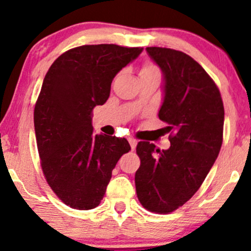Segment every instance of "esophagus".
Listing matches in <instances>:
<instances>
[{
	"instance_id": "1",
	"label": "esophagus",
	"mask_w": 251,
	"mask_h": 251,
	"mask_svg": "<svg viewBox=\"0 0 251 251\" xmlns=\"http://www.w3.org/2000/svg\"><path fill=\"white\" fill-rule=\"evenodd\" d=\"M128 143H130V146H131V149H135L136 148V146H137V141L135 140V138H128Z\"/></svg>"
}]
</instances>
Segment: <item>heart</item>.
<instances>
[{
    "label": "heart",
    "mask_w": 251,
    "mask_h": 251,
    "mask_svg": "<svg viewBox=\"0 0 251 251\" xmlns=\"http://www.w3.org/2000/svg\"><path fill=\"white\" fill-rule=\"evenodd\" d=\"M153 70H156V69L154 67H151V65H148V67L143 68V69H142V72H153Z\"/></svg>",
    "instance_id": "heart-1"
}]
</instances>
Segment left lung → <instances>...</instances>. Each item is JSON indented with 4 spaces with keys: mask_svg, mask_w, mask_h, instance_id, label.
I'll return each mask as SVG.
<instances>
[{
    "mask_svg": "<svg viewBox=\"0 0 251 251\" xmlns=\"http://www.w3.org/2000/svg\"><path fill=\"white\" fill-rule=\"evenodd\" d=\"M163 73L159 119L171 131L170 148L138 142L141 165L135 175L138 201L149 211L169 214L194 196L220 153L225 110L211 77L188 54L147 47Z\"/></svg>",
    "mask_w": 251,
    "mask_h": 251,
    "instance_id": "left-lung-1",
    "label": "left lung"
}]
</instances>
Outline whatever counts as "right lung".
<instances>
[{
    "label": "right lung",
    "mask_w": 251,
    "mask_h": 251,
    "mask_svg": "<svg viewBox=\"0 0 251 251\" xmlns=\"http://www.w3.org/2000/svg\"><path fill=\"white\" fill-rule=\"evenodd\" d=\"M141 47L86 45L54 60L44 78L34 110L42 171L58 198L70 207L98 206L126 138L95 135L91 111L110 95L111 81L141 54Z\"/></svg>",
    "instance_id": "add662e5"
}]
</instances>
